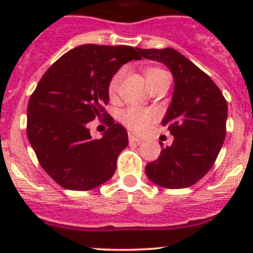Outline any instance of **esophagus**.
Listing matches in <instances>:
<instances>
[{
	"instance_id": "obj_1",
	"label": "esophagus",
	"mask_w": 253,
	"mask_h": 253,
	"mask_svg": "<svg viewBox=\"0 0 253 253\" xmlns=\"http://www.w3.org/2000/svg\"><path fill=\"white\" fill-rule=\"evenodd\" d=\"M129 142H130V143H138V144H139V143H142V139H140V138H138V137H135V135H133V134H129Z\"/></svg>"
}]
</instances>
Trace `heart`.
I'll return each mask as SVG.
<instances>
[{
	"mask_svg": "<svg viewBox=\"0 0 253 253\" xmlns=\"http://www.w3.org/2000/svg\"><path fill=\"white\" fill-rule=\"evenodd\" d=\"M125 68L119 69L115 75L111 77L109 86H107V92L111 99H114L118 92H119L120 84L125 77ZM146 78L149 87H153L165 78H169L163 69L160 68H148L146 71ZM120 122L134 133H142L146 130L149 125L156 120V113L153 110H147V109H139V107H129L120 113Z\"/></svg>",
	"mask_w": 253,
	"mask_h": 253,
	"instance_id": "b5f03b06",
	"label": "heart"
}]
</instances>
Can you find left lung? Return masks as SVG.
<instances>
[{"label":"left lung","mask_w":253,"mask_h":253,"mask_svg":"<svg viewBox=\"0 0 253 253\" xmlns=\"http://www.w3.org/2000/svg\"><path fill=\"white\" fill-rule=\"evenodd\" d=\"M144 58L166 64L175 87L162 120L173 135L169 147L146 166L156 185L166 189L193 186L213 167L225 138L228 106L222 91L191 60L171 48L140 49Z\"/></svg>","instance_id":"left-lung-1"}]
</instances>
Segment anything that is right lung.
Here are the masks:
<instances>
[{"label": "right lung", "instance_id": "1", "mask_svg": "<svg viewBox=\"0 0 253 253\" xmlns=\"http://www.w3.org/2000/svg\"><path fill=\"white\" fill-rule=\"evenodd\" d=\"M139 53L126 45H80L49 67L30 96L29 142L40 166L64 189L87 191L113 177L128 133L105 110L107 86L123 64L142 59ZM95 119L109 126L101 140L90 138Z\"/></svg>", "mask_w": 253, "mask_h": 253}]
</instances>
